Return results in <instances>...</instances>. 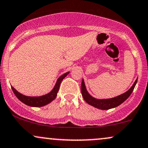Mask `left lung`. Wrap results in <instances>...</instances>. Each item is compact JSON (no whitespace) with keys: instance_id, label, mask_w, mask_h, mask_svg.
Returning <instances> with one entry per match:
<instances>
[{"instance_id":"obj_1","label":"left lung","mask_w":148,"mask_h":148,"mask_svg":"<svg viewBox=\"0 0 148 148\" xmlns=\"http://www.w3.org/2000/svg\"><path fill=\"white\" fill-rule=\"evenodd\" d=\"M137 79L133 84L132 86L131 87L130 89L129 90H127V92L125 93L121 94V95L117 96L114 98H112V99H97L92 97L90 94L88 93V92L87 91L86 87H85L84 81L83 79L82 80L81 82V94L83 96V99L85 101V102L88 103L90 106L94 107V108H97L98 109L100 110H109L111 108H116V107L119 106V105H121L123 103L125 100H127L128 97L130 96L132 92H133L134 89L135 88V85H136L137 83Z\"/></svg>"}]
</instances>
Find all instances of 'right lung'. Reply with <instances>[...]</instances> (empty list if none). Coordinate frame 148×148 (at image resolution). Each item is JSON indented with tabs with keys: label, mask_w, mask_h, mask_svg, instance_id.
Here are the masks:
<instances>
[{
	"label": "right lung",
	"mask_w": 148,
	"mask_h": 148,
	"mask_svg": "<svg viewBox=\"0 0 148 148\" xmlns=\"http://www.w3.org/2000/svg\"><path fill=\"white\" fill-rule=\"evenodd\" d=\"M69 73V72H67L65 74L60 76L57 80L56 85H55L54 88L53 90L45 95L41 96V97H27V96L23 95V94L19 93L16 90H15L13 87H12V91L14 92V94L16 95L18 99L20 100L21 102L25 103L27 106H29L31 107H42L44 106H46L48 103H51L53 100L56 99L57 93H58V90H59L60 85L61 81H63L64 78L66 76L67 74Z\"/></svg>",
	"instance_id": "add662e5"
}]
</instances>
